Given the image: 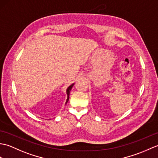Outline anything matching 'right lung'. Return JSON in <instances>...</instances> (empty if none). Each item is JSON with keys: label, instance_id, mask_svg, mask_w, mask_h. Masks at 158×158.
Instances as JSON below:
<instances>
[{"label": "right lung", "instance_id": "right-lung-1", "mask_svg": "<svg viewBox=\"0 0 158 158\" xmlns=\"http://www.w3.org/2000/svg\"><path fill=\"white\" fill-rule=\"evenodd\" d=\"M74 84H75V83H73V84H71V85H70V86H69V87H68V88H67V89H66V94H67V100H66V103L69 102V96H70V90H71L72 88H73V87Z\"/></svg>", "mask_w": 158, "mask_h": 158}]
</instances>
